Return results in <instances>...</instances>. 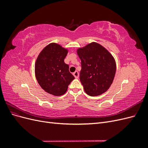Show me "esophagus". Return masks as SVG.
I'll use <instances>...</instances> for the list:
<instances>
[{"mask_svg": "<svg viewBox=\"0 0 148 148\" xmlns=\"http://www.w3.org/2000/svg\"><path fill=\"white\" fill-rule=\"evenodd\" d=\"M73 76H74L75 78H78V77H79V73H78V71H75V72L73 73Z\"/></svg>", "mask_w": 148, "mask_h": 148, "instance_id": "obj_1", "label": "esophagus"}]
</instances>
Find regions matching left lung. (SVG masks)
Returning <instances> with one entry per match:
<instances>
[{"label":"left lung","instance_id":"obj_1","mask_svg":"<svg viewBox=\"0 0 148 148\" xmlns=\"http://www.w3.org/2000/svg\"><path fill=\"white\" fill-rule=\"evenodd\" d=\"M77 53L82 62L79 79L87 95L97 96L108 90L116 71L115 61L111 53L96 42L79 48Z\"/></svg>","mask_w":148,"mask_h":148}]
</instances>
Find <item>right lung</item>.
Masks as SVG:
<instances>
[{
  "mask_svg": "<svg viewBox=\"0 0 148 148\" xmlns=\"http://www.w3.org/2000/svg\"><path fill=\"white\" fill-rule=\"evenodd\" d=\"M67 49L56 43L49 44L40 52L35 64V75L41 87L53 96L64 95L75 79L64 62Z\"/></svg>",
  "mask_w": 148,
  "mask_h": 148,
  "instance_id": "add662e5",
  "label": "right lung"
}]
</instances>
